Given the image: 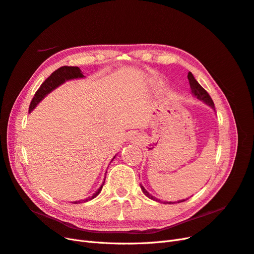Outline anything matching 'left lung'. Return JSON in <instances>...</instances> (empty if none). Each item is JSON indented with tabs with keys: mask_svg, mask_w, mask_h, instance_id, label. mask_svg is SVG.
I'll return each mask as SVG.
<instances>
[{
	"mask_svg": "<svg viewBox=\"0 0 254 254\" xmlns=\"http://www.w3.org/2000/svg\"><path fill=\"white\" fill-rule=\"evenodd\" d=\"M188 79H189V81H190V92H191V94H193V96L194 97H196L197 99H199V101H201L202 103H204L205 105H207V106H210L211 108L215 111V106H214V103H213V101H212V98H211V96L209 95V93H207V92L200 86V84L198 83V81L195 79V77H194V75L191 74L190 72H189V74H188ZM140 187H141V190H142V191L143 193L145 194V196H147L149 199H152V200H155V201H158V202H161V203H165V204H173V203H177V202H183V201H186V200H188L189 198H186V199H181V200H178V201H162V200H160V199H158V198H156L155 196H152L151 194H149L147 190H145V188L142 186V184H140Z\"/></svg>",
	"mask_w": 254,
	"mask_h": 254,
	"instance_id": "obj_1",
	"label": "left lung"
}]
</instances>
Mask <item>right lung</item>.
Returning <instances> with one entry per match:
<instances>
[{
	"instance_id": "1",
	"label": "right lung",
	"mask_w": 254,
	"mask_h": 254,
	"mask_svg": "<svg viewBox=\"0 0 254 254\" xmlns=\"http://www.w3.org/2000/svg\"><path fill=\"white\" fill-rule=\"evenodd\" d=\"M83 77H84V75L82 74L81 70L78 66H61V67H59L58 70L52 73L50 77L45 79V81L40 86V88L38 89L32 103H30V105H29L28 112L29 113L32 112L36 108L37 105L39 104L45 96L50 94L52 91L57 89L59 86H61V84L64 83L65 81L72 80V79H79V78H83ZM115 157L117 156H114L113 159ZM104 183H105V179H104V182L102 183V186L99 187V189L91 197H88L87 199H82V200L73 201V203H80V202H86V201L92 200V199L95 198L99 193H101Z\"/></svg>"
}]
</instances>
